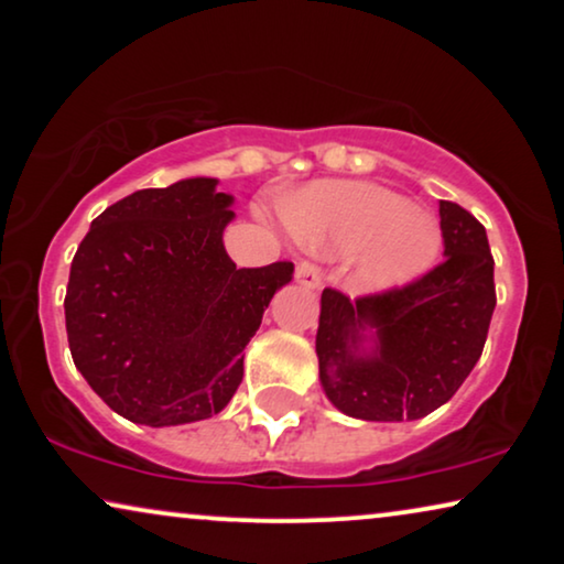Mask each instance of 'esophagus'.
Here are the masks:
<instances>
[{"instance_id":"obj_1","label":"esophagus","mask_w":564,"mask_h":564,"mask_svg":"<svg viewBox=\"0 0 564 564\" xmlns=\"http://www.w3.org/2000/svg\"><path fill=\"white\" fill-rule=\"evenodd\" d=\"M295 280H297V284H303V288H307V290H315V288H321L323 272H321V267H318V264H313V261L303 259V261H297Z\"/></svg>"}]
</instances>
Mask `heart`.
<instances>
[{"label": "heart", "instance_id": "obj_1", "mask_svg": "<svg viewBox=\"0 0 564 564\" xmlns=\"http://www.w3.org/2000/svg\"><path fill=\"white\" fill-rule=\"evenodd\" d=\"M297 238L336 257H354L351 284L359 292L405 288L436 264L442 230L405 197L375 184L321 182L284 205Z\"/></svg>", "mask_w": 564, "mask_h": 564}]
</instances>
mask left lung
Masks as SVG:
<instances>
[{
  "label": "left lung",
  "mask_w": 564,
  "mask_h": 564,
  "mask_svg": "<svg viewBox=\"0 0 564 564\" xmlns=\"http://www.w3.org/2000/svg\"><path fill=\"white\" fill-rule=\"evenodd\" d=\"M444 261L405 288L349 300L326 288L315 336L321 384L361 421H415L444 405L480 359L496 311L482 223L438 203ZM373 349L365 350L364 341Z\"/></svg>",
  "instance_id": "left-lung-1"
}]
</instances>
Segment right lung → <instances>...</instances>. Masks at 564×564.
Masks as SVG:
<instances>
[{"instance_id": "1", "label": "right lung", "mask_w": 564, "mask_h": 564, "mask_svg": "<svg viewBox=\"0 0 564 564\" xmlns=\"http://www.w3.org/2000/svg\"><path fill=\"white\" fill-rule=\"evenodd\" d=\"M195 176L138 189L91 220L66 288V334L89 388L143 426L210 419L243 380V349L292 261L236 269L234 197Z\"/></svg>"}]
</instances>
